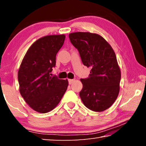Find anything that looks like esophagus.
Segmentation results:
<instances>
[{
  "mask_svg": "<svg viewBox=\"0 0 146 146\" xmlns=\"http://www.w3.org/2000/svg\"><path fill=\"white\" fill-rule=\"evenodd\" d=\"M74 81H75V80L74 79H69L68 80V82H69V84H71Z\"/></svg>",
  "mask_w": 146,
  "mask_h": 146,
  "instance_id": "obj_1",
  "label": "esophagus"
}]
</instances>
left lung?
<instances>
[{
    "instance_id": "obj_1",
    "label": "left lung",
    "mask_w": 146,
    "mask_h": 146,
    "mask_svg": "<svg viewBox=\"0 0 146 146\" xmlns=\"http://www.w3.org/2000/svg\"><path fill=\"white\" fill-rule=\"evenodd\" d=\"M69 38L78 49L84 65L91 68L88 78L80 79L81 100L93 111H104L113 105L120 91L121 73L114 51L96 33L75 32L69 35Z\"/></svg>"
}]
</instances>
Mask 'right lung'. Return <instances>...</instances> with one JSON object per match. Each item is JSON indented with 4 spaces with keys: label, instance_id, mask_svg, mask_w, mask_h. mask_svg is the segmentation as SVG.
I'll use <instances>...</instances> for the list:
<instances>
[{
    "label": "right lung",
    "instance_id": "add662e5",
    "mask_svg": "<svg viewBox=\"0 0 146 146\" xmlns=\"http://www.w3.org/2000/svg\"><path fill=\"white\" fill-rule=\"evenodd\" d=\"M66 36H43L27 51L18 72L19 91L33 110L46 113L60 102L68 88V81L51 76L56 55L63 46Z\"/></svg>",
    "mask_w": 146,
    "mask_h": 146
}]
</instances>
